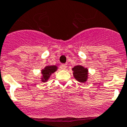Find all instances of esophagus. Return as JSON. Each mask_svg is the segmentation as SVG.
Listing matches in <instances>:
<instances>
[{"label":"esophagus","instance_id":"34e87169","mask_svg":"<svg viewBox=\"0 0 127 127\" xmlns=\"http://www.w3.org/2000/svg\"><path fill=\"white\" fill-rule=\"evenodd\" d=\"M66 64H62L61 65V68L62 69H64V70H65L66 68Z\"/></svg>","mask_w":127,"mask_h":127}]
</instances>
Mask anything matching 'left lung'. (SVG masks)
<instances>
[{"label": "left lung", "mask_w": 127, "mask_h": 127, "mask_svg": "<svg viewBox=\"0 0 127 127\" xmlns=\"http://www.w3.org/2000/svg\"><path fill=\"white\" fill-rule=\"evenodd\" d=\"M73 75L77 81L85 83L88 79V69L81 65H76L72 68Z\"/></svg>", "instance_id": "obj_1"}]
</instances>
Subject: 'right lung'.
<instances>
[{"mask_svg":"<svg viewBox=\"0 0 127 127\" xmlns=\"http://www.w3.org/2000/svg\"><path fill=\"white\" fill-rule=\"evenodd\" d=\"M57 68H58V67L55 65L46 66L44 69H42L41 70V73L42 75L41 77V81L42 82H46L49 80L51 74L57 70Z\"/></svg>","mask_w":127,"mask_h":127,"instance_id":"1","label":"right lung"}]
</instances>
